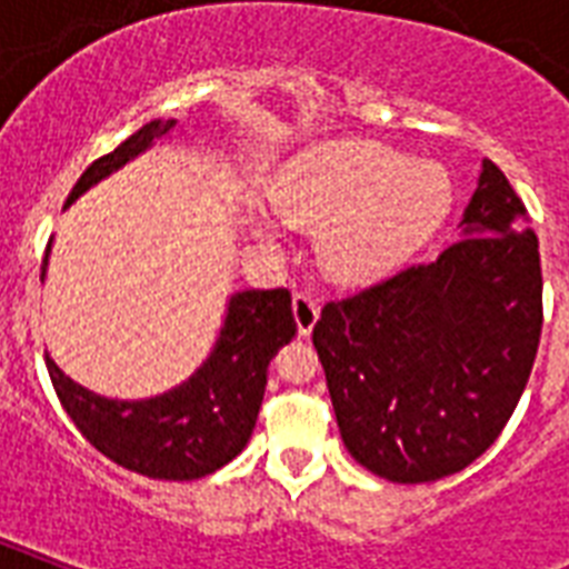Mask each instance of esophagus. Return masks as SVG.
I'll return each mask as SVG.
<instances>
[{
  "mask_svg": "<svg viewBox=\"0 0 569 569\" xmlns=\"http://www.w3.org/2000/svg\"><path fill=\"white\" fill-rule=\"evenodd\" d=\"M292 312H295V321H298V333L307 337V333L312 330V325L319 321V301H316L310 292H295Z\"/></svg>",
  "mask_w": 569,
  "mask_h": 569,
  "instance_id": "34e87169",
  "label": "esophagus"
}]
</instances>
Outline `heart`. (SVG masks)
<instances>
[{
    "label": "heart",
    "mask_w": 569,
    "mask_h": 569,
    "mask_svg": "<svg viewBox=\"0 0 569 569\" xmlns=\"http://www.w3.org/2000/svg\"><path fill=\"white\" fill-rule=\"evenodd\" d=\"M274 206L292 227L325 230L319 253L328 271L363 280L422 248L449 214L451 177L369 138H339L286 171Z\"/></svg>",
    "instance_id": "heart-1"
}]
</instances>
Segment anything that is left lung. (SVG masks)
Instances as JSON below:
<instances>
[{"label": "left lung", "instance_id": "1", "mask_svg": "<svg viewBox=\"0 0 569 569\" xmlns=\"http://www.w3.org/2000/svg\"><path fill=\"white\" fill-rule=\"evenodd\" d=\"M540 328L538 236L485 159L458 241L328 301L312 328L351 458L398 485L467 469L511 419Z\"/></svg>", "mask_w": 569, "mask_h": 569}]
</instances>
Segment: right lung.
Here are the masks:
<instances>
[{"instance_id": "add662e5", "label": "right lung", "mask_w": 569, "mask_h": 569, "mask_svg": "<svg viewBox=\"0 0 569 569\" xmlns=\"http://www.w3.org/2000/svg\"><path fill=\"white\" fill-rule=\"evenodd\" d=\"M173 127L177 120H150L109 156L88 164L67 206ZM43 277L47 259L40 266ZM295 333L289 289H248L230 298L221 337L206 363L164 396L144 401L102 398L67 378L49 355L47 369L58 401L93 449L138 476L194 481L230 463L248 446L266 396L268 363Z\"/></svg>"}]
</instances>
